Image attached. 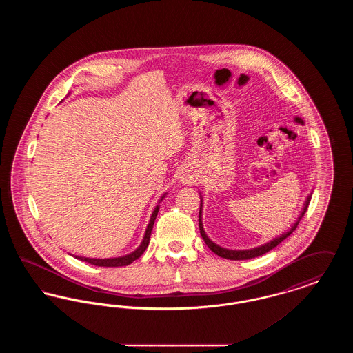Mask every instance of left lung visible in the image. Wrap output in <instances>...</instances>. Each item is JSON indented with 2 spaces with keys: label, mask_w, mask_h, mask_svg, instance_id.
Instances as JSON below:
<instances>
[{
  "label": "left lung",
  "mask_w": 353,
  "mask_h": 353,
  "mask_svg": "<svg viewBox=\"0 0 353 353\" xmlns=\"http://www.w3.org/2000/svg\"><path fill=\"white\" fill-rule=\"evenodd\" d=\"M310 201H311V194L307 197V201L304 203V208H303L302 213H301V216H299V219H296V222L292 225V228L285 233V234L281 235V236H278V238H275V239H272V241H270L268 243H265V245H262V246H259V248H255V249H249V250H229V249H223V248H221L219 245H216L213 241H210L209 238H208V235L205 233V230H203V226H202V221H201V208H202V200H201V208H200V214H199V225H200V233H201L202 239L205 241V243L208 245V248L212 250V252H214V254H217L221 258H225V259H230V261H243V259H252V258H255V256H259V255H263V254H266V252H269L270 250H272L274 248H276L283 239H285L288 235L291 234L295 229H296V226H298V223H299V221L302 219L303 216H304V213H305V210H307V208H308V205H310Z\"/></svg>",
  "instance_id": "obj_1"
}]
</instances>
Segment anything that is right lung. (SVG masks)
Listing matches in <instances>:
<instances>
[{"label":"right lung","instance_id":"obj_1","mask_svg":"<svg viewBox=\"0 0 353 353\" xmlns=\"http://www.w3.org/2000/svg\"><path fill=\"white\" fill-rule=\"evenodd\" d=\"M165 196V194H164ZM164 196L161 197V200L164 199ZM160 200V201H161ZM157 212H159V205L154 208L153 213H152L151 219H150V223L147 226V230H145V234L143 238V242L141 245L134 250V252L125 255V256H119V258H108V259H95V258H84V256H75L83 262H88L90 265H94V266H99V268H121V266H128L131 265L134 261H136L137 258L141 256V254L145 252V249L148 248L150 245V238H151L152 229H153V225H154V219L157 216Z\"/></svg>","mask_w":353,"mask_h":353}]
</instances>
